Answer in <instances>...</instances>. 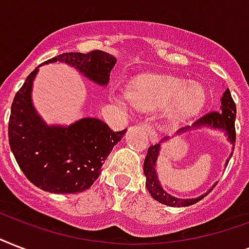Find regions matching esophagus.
Listing matches in <instances>:
<instances>
[{
    "label": "esophagus",
    "instance_id": "esophagus-1",
    "mask_svg": "<svg viewBox=\"0 0 249 249\" xmlns=\"http://www.w3.org/2000/svg\"><path fill=\"white\" fill-rule=\"evenodd\" d=\"M142 128L146 130V133H147V136L150 137L151 142H156V141H158V136H156L155 130H154V128H152L151 125L144 124V125H142Z\"/></svg>",
    "mask_w": 249,
    "mask_h": 249
}]
</instances>
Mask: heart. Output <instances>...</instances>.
<instances>
[{"label":"heart","instance_id":"obj_1","mask_svg":"<svg viewBox=\"0 0 249 249\" xmlns=\"http://www.w3.org/2000/svg\"><path fill=\"white\" fill-rule=\"evenodd\" d=\"M129 97L143 108L168 107L165 119L169 124H178L196 115L207 102L203 86L172 76L138 77L130 86ZM117 101L125 105L120 99Z\"/></svg>","mask_w":249,"mask_h":249}]
</instances>
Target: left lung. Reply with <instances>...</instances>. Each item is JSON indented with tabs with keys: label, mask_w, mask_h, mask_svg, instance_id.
<instances>
[{
	"label": "left lung",
	"mask_w": 249,
	"mask_h": 249,
	"mask_svg": "<svg viewBox=\"0 0 249 249\" xmlns=\"http://www.w3.org/2000/svg\"><path fill=\"white\" fill-rule=\"evenodd\" d=\"M235 117H236V107L235 103L232 101L231 93L230 90L226 89L225 93L222 94L221 97V106L218 111H214V112H209L207 115H204L203 117H200L199 120H196L194 124L187 125V126H183V128L178 129L176 132V136L177 134H182V133L189 132V130H193V129H201V128H208V129H214V130H220L228 137V141L232 146H235ZM170 137H164L163 140L160 141L159 143H156L155 146H150L148 147L147 155H146V159H144L143 164V173L146 176V187H147L148 193L151 194V196L155 199L156 201H159L161 204H165L168 207H189V205H193L195 203H197L199 200H201L203 197L207 196L211 191L213 190V187L217 185V182L211 187V189L207 191L205 194L200 195L197 197H191V199H179V197H176L173 195H170L168 191L164 190V187L160 183L159 176H158V170H156V164H158V159H159L160 151H161V146L160 143L164 142V141H169ZM231 150L234 151V147H231ZM232 156V152L229 156V159L226 160L225 166H228L229 160Z\"/></svg>",
	"instance_id": "left-lung-1"
}]
</instances>
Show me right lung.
I'll return each mask as SVG.
<instances>
[{
	"label": "right lung",
	"mask_w": 249,
	"mask_h": 249,
	"mask_svg": "<svg viewBox=\"0 0 249 249\" xmlns=\"http://www.w3.org/2000/svg\"><path fill=\"white\" fill-rule=\"evenodd\" d=\"M71 66L94 84L107 86L116 58L94 50L64 53L45 64ZM38 67L29 73L15 94L9 121V143L18 165L38 189L53 194L85 191L99 177L105 160L125 130L113 132L95 117H83L70 125H48L32 101L33 81Z\"/></svg>",
	"instance_id": "add662e5"
}]
</instances>
